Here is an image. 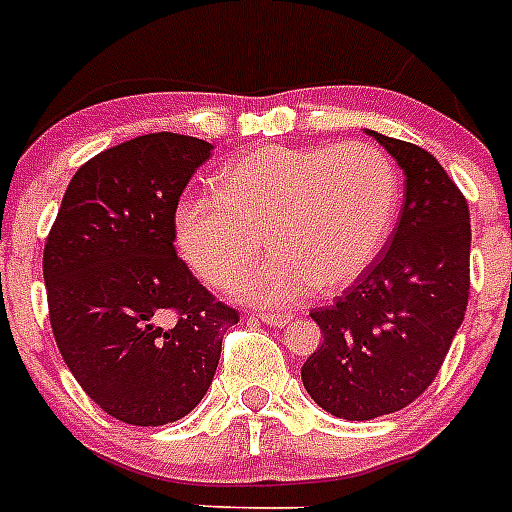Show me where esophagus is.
Instances as JSON below:
<instances>
[{"label":"esophagus","mask_w":512,"mask_h":512,"mask_svg":"<svg viewBox=\"0 0 512 512\" xmlns=\"http://www.w3.org/2000/svg\"><path fill=\"white\" fill-rule=\"evenodd\" d=\"M256 317H259L261 322H267V325H272V327H285L290 320H293L290 314L275 312V309H261V312H256Z\"/></svg>","instance_id":"34e87169"}]
</instances>
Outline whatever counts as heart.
<instances>
[{
	"label": "heart",
	"instance_id": "heart-1",
	"mask_svg": "<svg viewBox=\"0 0 512 512\" xmlns=\"http://www.w3.org/2000/svg\"><path fill=\"white\" fill-rule=\"evenodd\" d=\"M402 179L370 142L269 145L227 163L214 195L185 198L174 214L182 256L211 285H227L259 259L235 293L290 304L357 280L386 245ZM265 240H260V235Z\"/></svg>",
	"mask_w": 512,
	"mask_h": 512
}]
</instances>
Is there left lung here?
Here are the masks:
<instances>
[{
  "instance_id": "1",
  "label": "left lung",
  "mask_w": 512,
  "mask_h": 512,
  "mask_svg": "<svg viewBox=\"0 0 512 512\" xmlns=\"http://www.w3.org/2000/svg\"><path fill=\"white\" fill-rule=\"evenodd\" d=\"M404 169V208L388 248L314 309L322 343L301 380L322 410L372 420L404 410L431 386L463 325L470 296V214L428 150L370 132Z\"/></svg>"
}]
</instances>
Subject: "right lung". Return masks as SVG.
<instances>
[{"mask_svg": "<svg viewBox=\"0 0 512 512\" xmlns=\"http://www.w3.org/2000/svg\"><path fill=\"white\" fill-rule=\"evenodd\" d=\"M211 150L171 132L102 150L73 174L44 243L57 349L89 399L121 423L166 425L195 410L224 333L240 322L174 248L179 195Z\"/></svg>", "mask_w": 512, "mask_h": 512, "instance_id": "obj_1", "label": "right lung"}]
</instances>
